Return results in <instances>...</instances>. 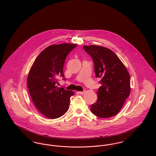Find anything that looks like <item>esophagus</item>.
I'll list each match as a JSON object with an SVG mask.
<instances>
[{
  "label": "esophagus",
  "instance_id": "obj_1",
  "mask_svg": "<svg viewBox=\"0 0 156 156\" xmlns=\"http://www.w3.org/2000/svg\"><path fill=\"white\" fill-rule=\"evenodd\" d=\"M85 92V90H83V91H80V92H77V93H78V94H81V95L83 94Z\"/></svg>",
  "mask_w": 156,
  "mask_h": 156
}]
</instances>
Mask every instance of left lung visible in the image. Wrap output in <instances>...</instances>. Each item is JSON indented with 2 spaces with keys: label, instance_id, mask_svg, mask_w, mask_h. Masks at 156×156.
Listing matches in <instances>:
<instances>
[{
  "label": "left lung",
  "instance_id": "obj_1",
  "mask_svg": "<svg viewBox=\"0 0 156 156\" xmlns=\"http://www.w3.org/2000/svg\"><path fill=\"white\" fill-rule=\"evenodd\" d=\"M93 59L97 77L101 78L97 101L91 105L90 111L103 118L116 115L121 109L130 93L129 73L111 50L99 45H83Z\"/></svg>",
  "mask_w": 156,
  "mask_h": 156
}]
</instances>
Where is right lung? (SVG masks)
I'll use <instances>...</instances> for the list:
<instances>
[{"mask_svg": "<svg viewBox=\"0 0 156 156\" xmlns=\"http://www.w3.org/2000/svg\"><path fill=\"white\" fill-rule=\"evenodd\" d=\"M77 44L51 45L37 57L29 71L27 85L31 98L45 117L55 119L67 112L72 90L58 88L59 76L64 77L63 67L68 54ZM65 80V79H64Z\"/></svg>", "mask_w": 156, "mask_h": 156, "instance_id": "right-lung-1", "label": "right lung"}]
</instances>
